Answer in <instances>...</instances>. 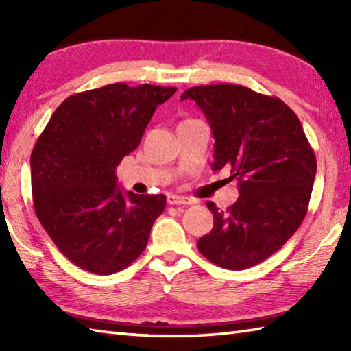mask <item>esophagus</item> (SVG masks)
Wrapping results in <instances>:
<instances>
[{
	"mask_svg": "<svg viewBox=\"0 0 351 351\" xmlns=\"http://www.w3.org/2000/svg\"><path fill=\"white\" fill-rule=\"evenodd\" d=\"M167 203L171 206H189L192 204V201L189 198L180 197V195H167Z\"/></svg>",
	"mask_w": 351,
	"mask_h": 351,
	"instance_id": "34e87169",
	"label": "esophagus"
}]
</instances>
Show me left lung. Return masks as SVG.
<instances>
[{"label": "left lung", "mask_w": 351, "mask_h": 351, "mask_svg": "<svg viewBox=\"0 0 351 351\" xmlns=\"http://www.w3.org/2000/svg\"><path fill=\"white\" fill-rule=\"evenodd\" d=\"M192 99L210 123L213 170L230 169L240 197L226 210L209 201L213 228L197 246L226 269H247L271 257L304 221L316 178V156L299 117L280 99L241 85L193 86Z\"/></svg>", "instance_id": "obj_1"}]
</instances>
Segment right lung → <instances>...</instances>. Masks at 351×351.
Instances as JSON below:
<instances>
[{
	"instance_id": "right-lung-1",
	"label": "right lung",
	"mask_w": 351,
	"mask_h": 351,
	"mask_svg": "<svg viewBox=\"0 0 351 351\" xmlns=\"http://www.w3.org/2000/svg\"><path fill=\"white\" fill-rule=\"evenodd\" d=\"M173 86L111 83L58 105L31 154L35 213L75 266L97 276L125 269L144 252L164 195L117 186L116 165L136 150Z\"/></svg>"
}]
</instances>
